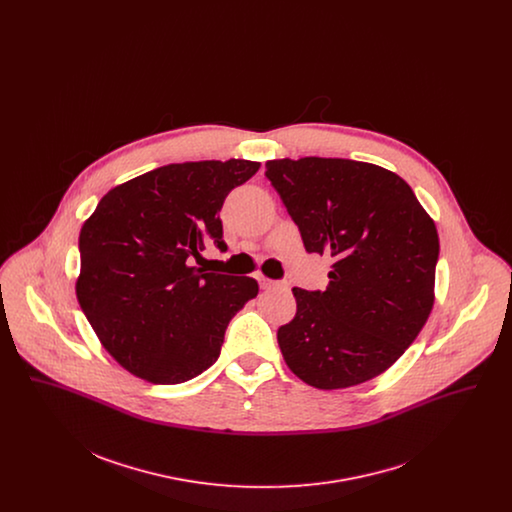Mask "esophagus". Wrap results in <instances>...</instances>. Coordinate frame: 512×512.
I'll return each instance as SVG.
<instances>
[{"label": "esophagus", "instance_id": "1", "mask_svg": "<svg viewBox=\"0 0 512 512\" xmlns=\"http://www.w3.org/2000/svg\"><path fill=\"white\" fill-rule=\"evenodd\" d=\"M259 284L263 290H288V284L284 280H270L267 276H259Z\"/></svg>", "mask_w": 512, "mask_h": 512}]
</instances>
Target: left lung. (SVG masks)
Wrapping results in <instances>:
<instances>
[{
	"instance_id": "8db88e82",
	"label": "left lung",
	"mask_w": 512,
	"mask_h": 512,
	"mask_svg": "<svg viewBox=\"0 0 512 512\" xmlns=\"http://www.w3.org/2000/svg\"><path fill=\"white\" fill-rule=\"evenodd\" d=\"M309 253L334 263L324 292L293 288L278 328L286 365L309 386L340 390L390 368L434 305L438 230L395 172L351 161H268L265 172Z\"/></svg>"
}]
</instances>
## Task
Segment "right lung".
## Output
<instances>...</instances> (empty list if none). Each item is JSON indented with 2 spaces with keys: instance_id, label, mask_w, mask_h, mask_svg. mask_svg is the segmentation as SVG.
I'll use <instances>...</instances> for the list:
<instances>
[{
  "instance_id": "right-lung-1",
  "label": "right lung",
  "mask_w": 512,
  "mask_h": 512,
  "mask_svg": "<svg viewBox=\"0 0 512 512\" xmlns=\"http://www.w3.org/2000/svg\"><path fill=\"white\" fill-rule=\"evenodd\" d=\"M259 163H174L113 188L78 238V303L103 347L153 384H182L213 365L232 317L259 293L247 276L194 267L226 249L219 213Z\"/></svg>"
}]
</instances>
